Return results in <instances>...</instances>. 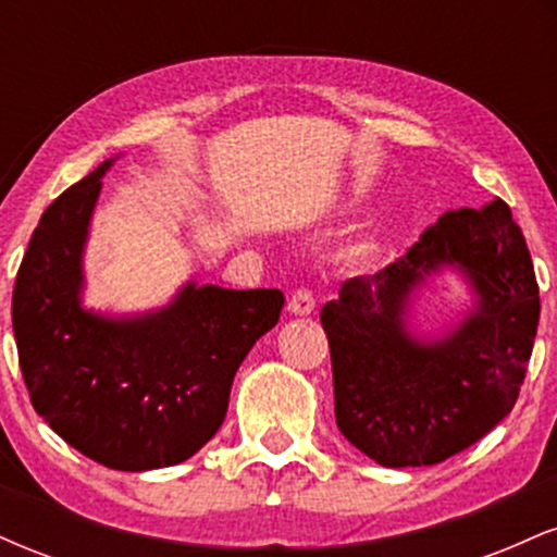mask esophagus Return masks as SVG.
I'll list each match as a JSON object with an SVG mask.
<instances>
[{
	"label": "esophagus",
	"instance_id": "esophagus-1",
	"mask_svg": "<svg viewBox=\"0 0 557 557\" xmlns=\"http://www.w3.org/2000/svg\"><path fill=\"white\" fill-rule=\"evenodd\" d=\"M314 309H317V300L311 296L309 287H298V290H293V296L287 298V311H290V314L309 317Z\"/></svg>",
	"mask_w": 557,
	"mask_h": 557
}]
</instances>
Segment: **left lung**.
<instances>
[{"label": "left lung", "mask_w": 557, "mask_h": 557, "mask_svg": "<svg viewBox=\"0 0 557 557\" xmlns=\"http://www.w3.org/2000/svg\"><path fill=\"white\" fill-rule=\"evenodd\" d=\"M445 265L478 293L443 338L407 330L412 293ZM540 322V287L508 203L445 212L393 264L354 277L322 309L335 419L389 469L434 466L482 440L516 406Z\"/></svg>", "instance_id": "obj_1"}]
</instances>
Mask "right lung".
<instances>
[{
	"instance_id": "add662e5",
	"label": "right lung",
	"mask_w": 557,
	"mask_h": 557,
	"mask_svg": "<svg viewBox=\"0 0 557 557\" xmlns=\"http://www.w3.org/2000/svg\"><path fill=\"white\" fill-rule=\"evenodd\" d=\"M112 162L41 214L12 290V330L30 403L67 445L107 469H164L220 430L233 376L285 296L185 283L146 314L83 309V248Z\"/></svg>"
}]
</instances>
